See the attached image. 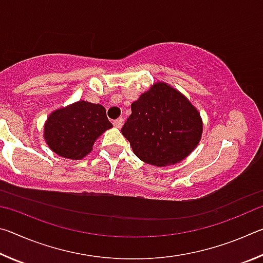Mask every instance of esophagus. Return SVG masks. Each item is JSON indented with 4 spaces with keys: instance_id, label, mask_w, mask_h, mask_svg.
<instances>
[{
    "instance_id": "obj_1",
    "label": "esophagus",
    "mask_w": 263,
    "mask_h": 263,
    "mask_svg": "<svg viewBox=\"0 0 263 263\" xmlns=\"http://www.w3.org/2000/svg\"><path fill=\"white\" fill-rule=\"evenodd\" d=\"M123 124H124L123 118H118V119H116V121H114V125L117 128H121L123 126Z\"/></svg>"
}]
</instances>
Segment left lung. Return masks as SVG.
<instances>
[{
    "mask_svg": "<svg viewBox=\"0 0 263 263\" xmlns=\"http://www.w3.org/2000/svg\"><path fill=\"white\" fill-rule=\"evenodd\" d=\"M131 110L122 133L141 161L157 167L175 164L201 141L203 121L198 110L166 82L153 83Z\"/></svg>",
    "mask_w": 263,
    "mask_h": 263,
    "instance_id": "left-lung-1",
    "label": "left lung"
}]
</instances>
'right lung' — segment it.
Here are the masks:
<instances>
[{
  "instance_id": "1",
  "label": "right lung",
  "mask_w": 263,
  "mask_h": 263,
  "mask_svg": "<svg viewBox=\"0 0 263 263\" xmlns=\"http://www.w3.org/2000/svg\"><path fill=\"white\" fill-rule=\"evenodd\" d=\"M111 127L103 105L82 100L52 111L44 124V139L59 157L81 160Z\"/></svg>"
}]
</instances>
